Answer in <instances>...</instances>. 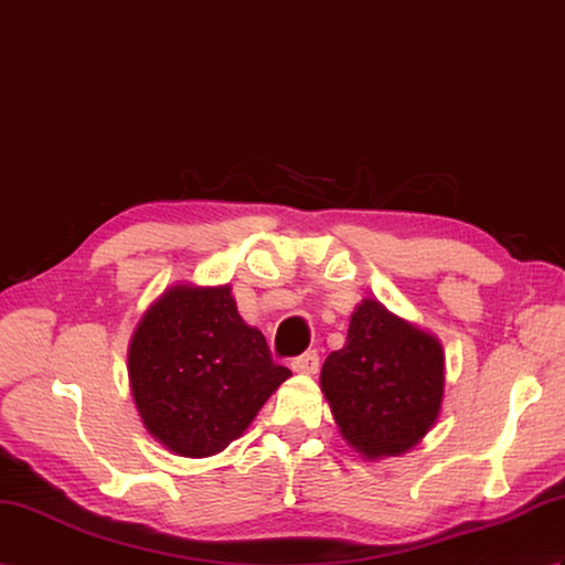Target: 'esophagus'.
Here are the masks:
<instances>
[{"instance_id": "1", "label": "esophagus", "mask_w": 565, "mask_h": 565, "mask_svg": "<svg viewBox=\"0 0 565 565\" xmlns=\"http://www.w3.org/2000/svg\"><path fill=\"white\" fill-rule=\"evenodd\" d=\"M291 369H294L296 373H306V375L318 373V369H320V356H318V351H306L303 356L294 359V361H291Z\"/></svg>"}]
</instances>
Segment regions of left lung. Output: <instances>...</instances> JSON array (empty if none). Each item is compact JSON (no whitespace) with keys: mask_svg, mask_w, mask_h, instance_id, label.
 Here are the masks:
<instances>
[{"mask_svg":"<svg viewBox=\"0 0 565 565\" xmlns=\"http://www.w3.org/2000/svg\"><path fill=\"white\" fill-rule=\"evenodd\" d=\"M320 387L353 450L365 460L397 457L440 414L443 347L380 300L365 298L351 315L347 344L327 356Z\"/></svg>","mask_w":565,"mask_h":565,"instance_id":"obj_1","label":"left lung"}]
</instances>
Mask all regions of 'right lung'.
<instances>
[{"label": "right lung", "instance_id": "obj_1", "mask_svg": "<svg viewBox=\"0 0 565 565\" xmlns=\"http://www.w3.org/2000/svg\"><path fill=\"white\" fill-rule=\"evenodd\" d=\"M127 371L143 426L180 457L226 450L291 375L245 324L228 284L163 291L137 324Z\"/></svg>", "mask_w": 565, "mask_h": 565}]
</instances>
